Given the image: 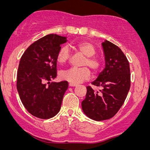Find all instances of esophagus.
Here are the masks:
<instances>
[{
    "instance_id": "esophagus-1",
    "label": "esophagus",
    "mask_w": 150,
    "mask_h": 150,
    "mask_svg": "<svg viewBox=\"0 0 150 150\" xmlns=\"http://www.w3.org/2000/svg\"><path fill=\"white\" fill-rule=\"evenodd\" d=\"M69 87H75V86H76V84H74V83H69Z\"/></svg>"
}]
</instances>
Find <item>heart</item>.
<instances>
[{"instance_id": "obj_1", "label": "heart", "mask_w": 150, "mask_h": 150, "mask_svg": "<svg viewBox=\"0 0 150 150\" xmlns=\"http://www.w3.org/2000/svg\"><path fill=\"white\" fill-rule=\"evenodd\" d=\"M75 48L79 52L85 57L83 60V66H87L93 72L99 70L101 62L98 58L93 57L95 55L96 50L95 47L91 43L85 42H79L76 44ZM70 57V51L67 46H63L59 49L57 54V61L59 63H65L69 60ZM90 71L88 67H83L81 68L71 67L66 70L61 71L59 74V77L63 81H66L70 83L76 84L83 81L87 80L90 77Z\"/></svg>"}]
</instances>
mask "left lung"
<instances>
[{
  "instance_id": "8db88e82",
  "label": "left lung",
  "mask_w": 150,
  "mask_h": 150,
  "mask_svg": "<svg viewBox=\"0 0 150 150\" xmlns=\"http://www.w3.org/2000/svg\"><path fill=\"white\" fill-rule=\"evenodd\" d=\"M105 67L91 84L102 89L95 92L87 87L82 109L88 117L95 121L108 120L115 115L124 104L130 87L129 62L122 50L105 40L102 43Z\"/></svg>"
}]
</instances>
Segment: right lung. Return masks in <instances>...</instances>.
Returning <instances> with one entry per match:
<instances>
[{"label": "right lung", "instance_id": "right-lung-1", "mask_svg": "<svg viewBox=\"0 0 150 150\" xmlns=\"http://www.w3.org/2000/svg\"><path fill=\"white\" fill-rule=\"evenodd\" d=\"M66 37L50 34L37 40L20 59L17 90L22 103L36 117L50 119L61 109L67 81L52 82L57 77V54Z\"/></svg>", "mask_w": 150, "mask_h": 150}]
</instances>
